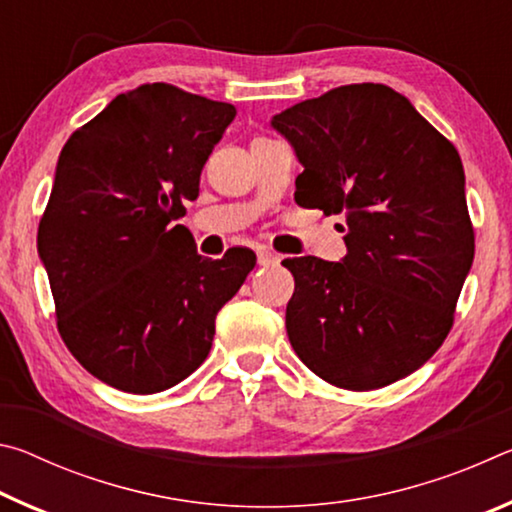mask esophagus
Segmentation results:
<instances>
[{
    "label": "esophagus",
    "mask_w": 512,
    "mask_h": 512,
    "mask_svg": "<svg viewBox=\"0 0 512 512\" xmlns=\"http://www.w3.org/2000/svg\"><path fill=\"white\" fill-rule=\"evenodd\" d=\"M277 262H280V257H277L273 250L257 248V264L259 266H271V264H277Z\"/></svg>",
    "instance_id": "34e87169"
}]
</instances>
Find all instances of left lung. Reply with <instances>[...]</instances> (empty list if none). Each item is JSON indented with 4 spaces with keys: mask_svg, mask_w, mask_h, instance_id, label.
Segmentation results:
<instances>
[{
    "mask_svg": "<svg viewBox=\"0 0 512 512\" xmlns=\"http://www.w3.org/2000/svg\"><path fill=\"white\" fill-rule=\"evenodd\" d=\"M296 151V203L348 223L341 262L284 259L287 334L329 384L372 391L447 339L474 259L461 155L400 92L341 85L271 119Z\"/></svg>",
    "mask_w": 512,
    "mask_h": 512,
    "instance_id": "left-lung-1",
    "label": "left lung"
}]
</instances>
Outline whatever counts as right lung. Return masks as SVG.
<instances>
[{
	"label": "right lung",
	"instance_id": "right-lung-1",
	"mask_svg": "<svg viewBox=\"0 0 512 512\" xmlns=\"http://www.w3.org/2000/svg\"><path fill=\"white\" fill-rule=\"evenodd\" d=\"M235 106L167 83L117 94L60 151L38 228L58 332L81 366L124 393L167 391L212 348L219 309L255 253H196L176 223Z\"/></svg>",
	"mask_w": 512,
	"mask_h": 512
}]
</instances>
